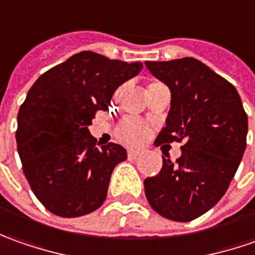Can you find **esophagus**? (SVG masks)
I'll use <instances>...</instances> for the list:
<instances>
[{
	"mask_svg": "<svg viewBox=\"0 0 255 255\" xmlns=\"http://www.w3.org/2000/svg\"><path fill=\"white\" fill-rule=\"evenodd\" d=\"M144 154V151H141V149H128L127 155L128 158H138L139 155Z\"/></svg>",
	"mask_w": 255,
	"mask_h": 255,
	"instance_id": "1",
	"label": "esophagus"
}]
</instances>
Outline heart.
<instances>
[{
	"label": "heart",
	"instance_id": "b5f03b06",
	"mask_svg": "<svg viewBox=\"0 0 255 255\" xmlns=\"http://www.w3.org/2000/svg\"><path fill=\"white\" fill-rule=\"evenodd\" d=\"M148 135L145 124L136 117H124L116 127V136L120 142L126 145H138L144 142Z\"/></svg>",
	"mask_w": 255,
	"mask_h": 255
}]
</instances>
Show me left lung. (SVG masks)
Instances as JSON below:
<instances>
[{"instance_id":"1","label":"left lung","mask_w":255,"mask_h":255,"mask_svg":"<svg viewBox=\"0 0 255 255\" xmlns=\"http://www.w3.org/2000/svg\"><path fill=\"white\" fill-rule=\"evenodd\" d=\"M145 65L172 94L155 144L182 142L180 158L162 156L161 172L144 180L145 196L158 215L190 222L223 198L236 175L247 145V114L236 87L198 59Z\"/></svg>"}]
</instances>
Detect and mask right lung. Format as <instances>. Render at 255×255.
<instances>
[{
  "label": "right lung",
  "instance_id": "add662e5",
  "mask_svg": "<svg viewBox=\"0 0 255 255\" xmlns=\"http://www.w3.org/2000/svg\"><path fill=\"white\" fill-rule=\"evenodd\" d=\"M142 63L80 52L33 83L18 113L16 146L32 192L50 213L79 217L107 196L111 172L127 159L119 144L99 146L87 127Z\"/></svg>",
  "mask_w": 255,
  "mask_h": 255
}]
</instances>
